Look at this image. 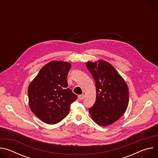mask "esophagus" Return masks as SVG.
I'll use <instances>...</instances> for the list:
<instances>
[{
  "instance_id": "obj_1",
  "label": "esophagus",
  "mask_w": 158,
  "mask_h": 158,
  "mask_svg": "<svg viewBox=\"0 0 158 158\" xmlns=\"http://www.w3.org/2000/svg\"><path fill=\"white\" fill-rule=\"evenodd\" d=\"M85 98V96H84V94H81V95H79V96H78V98L80 99V100H82V99H84V98Z\"/></svg>"
}]
</instances>
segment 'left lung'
Masks as SVG:
<instances>
[{"label":"left lung","instance_id":"1","mask_svg":"<svg viewBox=\"0 0 158 158\" xmlns=\"http://www.w3.org/2000/svg\"><path fill=\"white\" fill-rule=\"evenodd\" d=\"M86 67L96 83V100L89 114L99 125L106 126L118 121L126 112L129 89L114 67L105 60L87 62Z\"/></svg>","mask_w":158,"mask_h":158}]
</instances>
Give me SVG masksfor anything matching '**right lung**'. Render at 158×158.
I'll list each match as a JSON object with an SVG mask.
<instances>
[{"mask_svg": "<svg viewBox=\"0 0 158 158\" xmlns=\"http://www.w3.org/2000/svg\"><path fill=\"white\" fill-rule=\"evenodd\" d=\"M71 67L67 62L52 60L42 67L29 85L31 110L45 123L54 124L61 121L77 98L67 88V76Z\"/></svg>", "mask_w": 158, "mask_h": 158, "instance_id": "add662e5", "label": "right lung"}]
</instances>
